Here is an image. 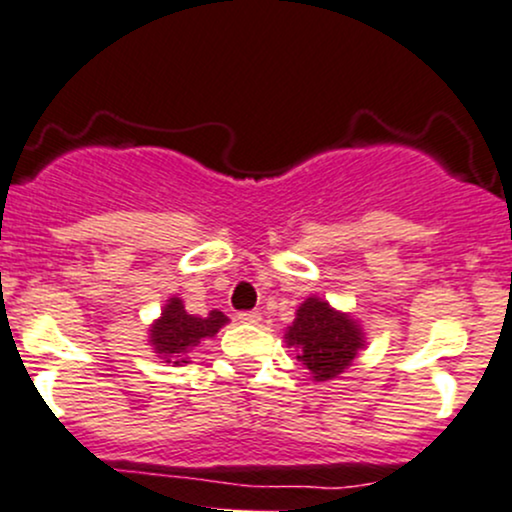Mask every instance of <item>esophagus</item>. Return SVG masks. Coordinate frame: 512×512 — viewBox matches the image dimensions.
Wrapping results in <instances>:
<instances>
[{"mask_svg": "<svg viewBox=\"0 0 512 512\" xmlns=\"http://www.w3.org/2000/svg\"><path fill=\"white\" fill-rule=\"evenodd\" d=\"M238 321L240 324H257V321H260V314H257V311H240Z\"/></svg>", "mask_w": 512, "mask_h": 512, "instance_id": "obj_1", "label": "esophagus"}]
</instances>
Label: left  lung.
<instances>
[{"label": "left lung", "instance_id": "obj_1", "mask_svg": "<svg viewBox=\"0 0 512 512\" xmlns=\"http://www.w3.org/2000/svg\"><path fill=\"white\" fill-rule=\"evenodd\" d=\"M287 343L297 348V358L316 380H331L351 365L363 346V336L351 316L338 314L326 301L311 297L299 306Z\"/></svg>", "mask_w": 512, "mask_h": 512}]
</instances>
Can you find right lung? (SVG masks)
I'll list each match as a JSON object with an SVG mask.
<instances>
[{
  "instance_id": "add662e5",
  "label": "right lung",
  "mask_w": 512,
  "mask_h": 512,
  "mask_svg": "<svg viewBox=\"0 0 512 512\" xmlns=\"http://www.w3.org/2000/svg\"><path fill=\"white\" fill-rule=\"evenodd\" d=\"M228 324V316L223 311H211L206 319L186 314L184 301L169 299L164 306V314L152 326V346L159 355H164L166 363H186L184 355L203 338H213L220 326Z\"/></svg>"
}]
</instances>
